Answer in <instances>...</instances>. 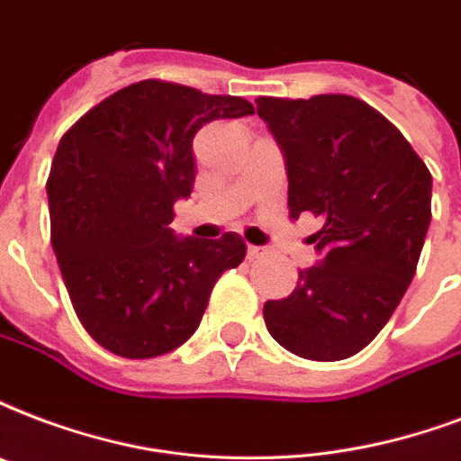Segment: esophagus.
I'll list each match as a JSON object with an SVG mask.
<instances>
[{
	"instance_id": "obj_1",
	"label": "esophagus",
	"mask_w": 461,
	"mask_h": 461,
	"mask_svg": "<svg viewBox=\"0 0 461 461\" xmlns=\"http://www.w3.org/2000/svg\"><path fill=\"white\" fill-rule=\"evenodd\" d=\"M246 254H249V258H261V256L266 254V249H261V246L249 244V251H246Z\"/></svg>"
}]
</instances>
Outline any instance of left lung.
Wrapping results in <instances>:
<instances>
[{"instance_id": "obj_1", "label": "left lung", "mask_w": 461, "mask_h": 461, "mask_svg": "<svg viewBox=\"0 0 461 461\" xmlns=\"http://www.w3.org/2000/svg\"><path fill=\"white\" fill-rule=\"evenodd\" d=\"M256 111L285 157L290 215L324 222L307 239L319 261L300 270L290 297L263 304L266 326L307 360L356 356L413 280L430 224V171L360 98L261 96Z\"/></svg>"}]
</instances>
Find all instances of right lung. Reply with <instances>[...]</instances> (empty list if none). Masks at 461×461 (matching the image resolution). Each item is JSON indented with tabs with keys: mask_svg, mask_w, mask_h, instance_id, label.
<instances>
[{
	"mask_svg": "<svg viewBox=\"0 0 461 461\" xmlns=\"http://www.w3.org/2000/svg\"><path fill=\"white\" fill-rule=\"evenodd\" d=\"M254 115L239 96L181 84H130L59 140L48 178L52 249L91 339L121 357L164 356L191 339L217 277L246 244L176 237L174 203L195 181L193 137L212 121Z\"/></svg>",
	"mask_w": 461,
	"mask_h": 461,
	"instance_id": "1",
	"label": "right lung"
}]
</instances>
